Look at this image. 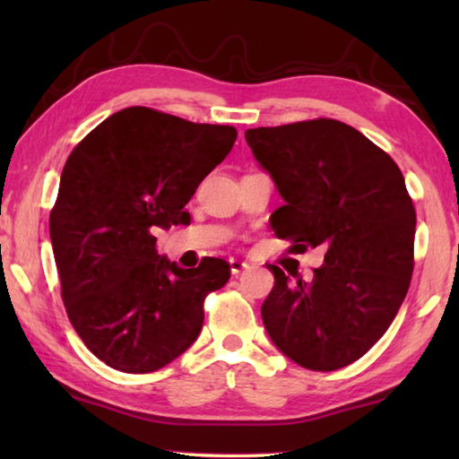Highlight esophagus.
<instances>
[{"instance_id": "esophagus-1", "label": "esophagus", "mask_w": 459, "mask_h": 459, "mask_svg": "<svg viewBox=\"0 0 459 459\" xmlns=\"http://www.w3.org/2000/svg\"><path fill=\"white\" fill-rule=\"evenodd\" d=\"M229 265H230V273L232 275H240L245 269H248V263L247 261H240V259H235V257L229 259Z\"/></svg>"}]
</instances>
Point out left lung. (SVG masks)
Instances as JSON below:
<instances>
[{"mask_svg": "<svg viewBox=\"0 0 459 459\" xmlns=\"http://www.w3.org/2000/svg\"><path fill=\"white\" fill-rule=\"evenodd\" d=\"M245 139L283 198L271 229L299 253L324 251L312 279L267 265L269 338L304 368L348 367L388 330L413 275L417 216L405 178L391 155L336 119L247 129Z\"/></svg>", "mask_w": 459, "mask_h": 459, "instance_id": "obj_1", "label": "left lung"}]
</instances>
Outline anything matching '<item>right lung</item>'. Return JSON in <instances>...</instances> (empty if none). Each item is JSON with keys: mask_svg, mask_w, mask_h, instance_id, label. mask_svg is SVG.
Wrapping results in <instances>:
<instances>
[{"mask_svg": "<svg viewBox=\"0 0 459 459\" xmlns=\"http://www.w3.org/2000/svg\"><path fill=\"white\" fill-rule=\"evenodd\" d=\"M235 139L230 126L129 107L68 155L50 212L54 261L68 320L107 367L153 372L198 338L204 298L229 281V263L182 269L153 235L190 221L184 206Z\"/></svg>", "mask_w": 459, "mask_h": 459, "instance_id": "obj_1", "label": "right lung"}]
</instances>
